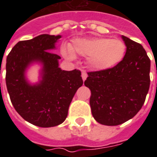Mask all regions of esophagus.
Returning <instances> with one entry per match:
<instances>
[{"label": "esophagus", "mask_w": 157, "mask_h": 157, "mask_svg": "<svg viewBox=\"0 0 157 157\" xmlns=\"http://www.w3.org/2000/svg\"><path fill=\"white\" fill-rule=\"evenodd\" d=\"M82 80H83V81H85L86 79L87 78V74H86V72L84 71H83L82 73Z\"/></svg>", "instance_id": "1"}]
</instances>
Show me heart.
I'll return each instance as SVG.
<instances>
[{
	"mask_svg": "<svg viewBox=\"0 0 157 157\" xmlns=\"http://www.w3.org/2000/svg\"><path fill=\"white\" fill-rule=\"evenodd\" d=\"M126 45L121 39L102 37L75 39L71 47L62 48V55L65 59L73 60L75 54H77L87 58L89 66L98 71L115 67L124 59Z\"/></svg>",
	"mask_w": 157,
	"mask_h": 157,
	"instance_id": "obj_1",
	"label": "heart"
}]
</instances>
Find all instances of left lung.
Segmentation results:
<instances>
[{"mask_svg":"<svg viewBox=\"0 0 157 157\" xmlns=\"http://www.w3.org/2000/svg\"><path fill=\"white\" fill-rule=\"evenodd\" d=\"M126 53L115 67L88 72L84 82L92 92L93 118L103 125L121 124L135 117L144 104L150 87L151 60L141 44L121 36Z\"/></svg>","mask_w":157,"mask_h":157,"instance_id":"8db88e82","label":"left lung"}]
</instances>
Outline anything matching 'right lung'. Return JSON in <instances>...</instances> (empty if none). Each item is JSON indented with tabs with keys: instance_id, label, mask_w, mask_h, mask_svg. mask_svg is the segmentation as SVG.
<instances>
[{
	"instance_id": "add662e5",
	"label": "right lung",
	"mask_w": 157,
	"mask_h": 157,
	"mask_svg": "<svg viewBox=\"0 0 157 157\" xmlns=\"http://www.w3.org/2000/svg\"><path fill=\"white\" fill-rule=\"evenodd\" d=\"M60 38L41 34L20 41L6 58V83L12 105L26 121L43 128L65 121L72 98L83 84L80 71L59 67L60 57L52 51ZM36 63L40 69L39 81L33 83L26 72Z\"/></svg>"
}]
</instances>
